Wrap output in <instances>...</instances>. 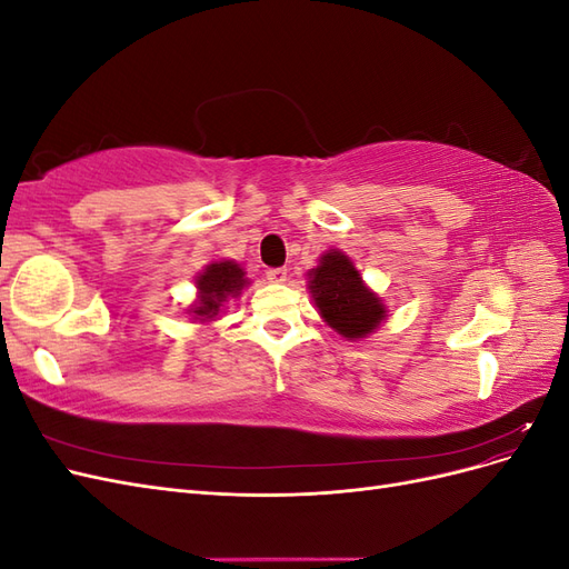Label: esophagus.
I'll return each instance as SVG.
<instances>
[{"instance_id":"obj_1","label":"esophagus","mask_w":569,"mask_h":569,"mask_svg":"<svg viewBox=\"0 0 569 569\" xmlns=\"http://www.w3.org/2000/svg\"><path fill=\"white\" fill-rule=\"evenodd\" d=\"M266 278H268L270 282H274V284H280V282L287 280V268H268Z\"/></svg>"}]
</instances>
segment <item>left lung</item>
<instances>
[{"label":"left lung","instance_id":"left-lung-1","mask_svg":"<svg viewBox=\"0 0 569 569\" xmlns=\"http://www.w3.org/2000/svg\"><path fill=\"white\" fill-rule=\"evenodd\" d=\"M308 289L320 318L343 339H366L387 320L380 295L363 282V274L341 249H330L308 270Z\"/></svg>","mask_w":569,"mask_h":569}]
</instances>
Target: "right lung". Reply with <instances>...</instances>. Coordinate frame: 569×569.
Returning a JSON list of instances; mask_svg holds the SVG:
<instances>
[{"label":"right lung","instance_id":"1","mask_svg":"<svg viewBox=\"0 0 569 569\" xmlns=\"http://www.w3.org/2000/svg\"><path fill=\"white\" fill-rule=\"evenodd\" d=\"M197 299L187 306L189 320L209 325L218 320L222 306L230 299H239L242 289L249 287V278L244 268L230 258H220V261H211L197 278Z\"/></svg>","mask_w":569,"mask_h":569}]
</instances>
